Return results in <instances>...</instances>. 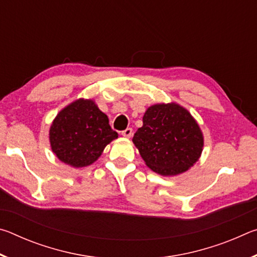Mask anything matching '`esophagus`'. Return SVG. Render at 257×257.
Segmentation results:
<instances>
[{"instance_id":"esophagus-1","label":"esophagus","mask_w":257,"mask_h":257,"mask_svg":"<svg viewBox=\"0 0 257 257\" xmlns=\"http://www.w3.org/2000/svg\"><path fill=\"white\" fill-rule=\"evenodd\" d=\"M121 135H122V136H124V137H128V138H130L133 136V129L132 128H127V129H124L123 132H121Z\"/></svg>"}]
</instances>
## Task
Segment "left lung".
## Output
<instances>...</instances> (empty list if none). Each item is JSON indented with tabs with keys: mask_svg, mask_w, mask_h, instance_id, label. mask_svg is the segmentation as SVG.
Returning <instances> with one entry per match:
<instances>
[{
	"mask_svg": "<svg viewBox=\"0 0 257 257\" xmlns=\"http://www.w3.org/2000/svg\"><path fill=\"white\" fill-rule=\"evenodd\" d=\"M133 142L147 167L163 176L188 170L201 156L204 144L196 121L175 103L147 108Z\"/></svg>",
	"mask_w": 257,
	"mask_h": 257,
	"instance_id": "1",
	"label": "left lung"
}]
</instances>
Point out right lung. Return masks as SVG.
<instances>
[{"label": "right lung", "mask_w": 257, "mask_h": 257, "mask_svg": "<svg viewBox=\"0 0 257 257\" xmlns=\"http://www.w3.org/2000/svg\"><path fill=\"white\" fill-rule=\"evenodd\" d=\"M118 134L90 99H78L61 111L50 129L52 151L71 167L92 164Z\"/></svg>", "instance_id": "right-lung-1"}]
</instances>
